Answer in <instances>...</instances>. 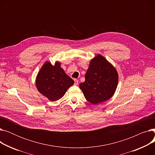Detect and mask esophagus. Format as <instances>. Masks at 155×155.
Returning <instances> with one entry per match:
<instances>
[{"mask_svg":"<svg viewBox=\"0 0 155 155\" xmlns=\"http://www.w3.org/2000/svg\"><path fill=\"white\" fill-rule=\"evenodd\" d=\"M74 81H75V85H77L78 84V80H77V79H75Z\"/></svg>","mask_w":155,"mask_h":155,"instance_id":"1","label":"esophagus"}]
</instances>
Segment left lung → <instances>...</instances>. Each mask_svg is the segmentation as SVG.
Masks as SVG:
<instances>
[{"label":"left lung","mask_w":155,"mask_h":155,"mask_svg":"<svg viewBox=\"0 0 155 155\" xmlns=\"http://www.w3.org/2000/svg\"><path fill=\"white\" fill-rule=\"evenodd\" d=\"M85 80L79 87L85 99L97 104L110 99L118 84V73L113 65L101 54L91 60L85 75Z\"/></svg>","instance_id":"left-lung-1"}]
</instances>
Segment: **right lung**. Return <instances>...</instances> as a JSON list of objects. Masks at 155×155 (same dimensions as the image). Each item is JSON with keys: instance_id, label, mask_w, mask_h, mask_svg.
<instances>
[{"instance_id": "obj_1", "label": "right lung", "mask_w": 155, "mask_h": 155, "mask_svg": "<svg viewBox=\"0 0 155 155\" xmlns=\"http://www.w3.org/2000/svg\"><path fill=\"white\" fill-rule=\"evenodd\" d=\"M73 84L74 81L64 73L59 61L54 65L46 61L36 78L38 91L52 102L60 99Z\"/></svg>"}]
</instances>
